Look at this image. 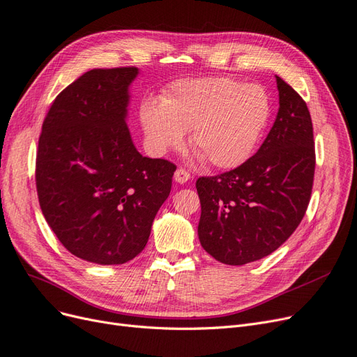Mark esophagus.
I'll return each mask as SVG.
<instances>
[{"mask_svg": "<svg viewBox=\"0 0 357 357\" xmlns=\"http://www.w3.org/2000/svg\"><path fill=\"white\" fill-rule=\"evenodd\" d=\"M190 178H191V175L188 174L187 170H183V169H178L175 172V175H174V179L178 183H185L187 181H190Z\"/></svg>", "mask_w": 357, "mask_h": 357, "instance_id": "obj_1", "label": "esophagus"}]
</instances>
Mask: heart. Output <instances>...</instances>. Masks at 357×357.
<instances>
[{"label": "heart", "instance_id": "1", "mask_svg": "<svg viewBox=\"0 0 357 357\" xmlns=\"http://www.w3.org/2000/svg\"><path fill=\"white\" fill-rule=\"evenodd\" d=\"M271 100L260 85L231 77L182 79L162 97L145 98L139 123L149 150L162 155L190 142L199 160L234 169L255 153L271 117Z\"/></svg>", "mask_w": 357, "mask_h": 357}]
</instances>
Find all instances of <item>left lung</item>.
I'll return each instance as SVG.
<instances>
[{"label":"left lung","mask_w":357,"mask_h":357,"mask_svg":"<svg viewBox=\"0 0 357 357\" xmlns=\"http://www.w3.org/2000/svg\"><path fill=\"white\" fill-rule=\"evenodd\" d=\"M280 109L257 153L218 176L199 178V240L225 265L241 266L273 253L306 213L314 175L307 105L276 76Z\"/></svg>","instance_id":"8db88e82"}]
</instances>
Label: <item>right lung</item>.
I'll use <instances>...</instances> for the list:
<instances>
[{
  "mask_svg": "<svg viewBox=\"0 0 357 357\" xmlns=\"http://www.w3.org/2000/svg\"><path fill=\"white\" fill-rule=\"evenodd\" d=\"M137 68L92 69L63 89L36 153L43 215L60 243L97 265H122L149 241L176 166L139 154L126 123Z\"/></svg>",
  "mask_w": 357,
  "mask_h": 357,
  "instance_id": "right-lung-1",
  "label": "right lung"
}]
</instances>
